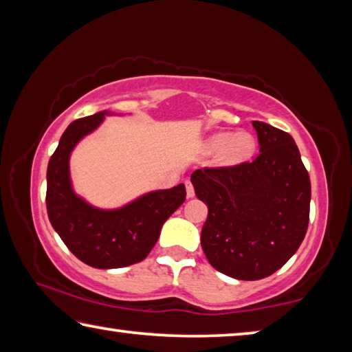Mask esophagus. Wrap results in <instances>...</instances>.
<instances>
[{
	"label": "esophagus",
	"instance_id": "esophagus-1",
	"mask_svg": "<svg viewBox=\"0 0 352 352\" xmlns=\"http://www.w3.org/2000/svg\"><path fill=\"white\" fill-rule=\"evenodd\" d=\"M184 186H186V195H188V199H192L194 195H195V190H194L192 183H190L189 180H186V182H184Z\"/></svg>",
	"mask_w": 352,
	"mask_h": 352
}]
</instances>
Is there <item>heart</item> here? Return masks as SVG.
<instances>
[{"instance_id":"1","label":"heart","mask_w":352,"mask_h":352,"mask_svg":"<svg viewBox=\"0 0 352 352\" xmlns=\"http://www.w3.org/2000/svg\"><path fill=\"white\" fill-rule=\"evenodd\" d=\"M205 152L216 153V163L223 168L248 162L256 151V141L248 132L211 135L204 144Z\"/></svg>"}]
</instances>
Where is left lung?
<instances>
[{
  "label": "left lung",
  "instance_id": "1",
  "mask_svg": "<svg viewBox=\"0 0 352 352\" xmlns=\"http://www.w3.org/2000/svg\"><path fill=\"white\" fill-rule=\"evenodd\" d=\"M259 155L252 163L194 170L195 195L208 205L201 248L223 275L256 281L281 269L305 239L311 178L289 133L253 121Z\"/></svg>",
  "mask_w": 352,
  "mask_h": 352
}]
</instances>
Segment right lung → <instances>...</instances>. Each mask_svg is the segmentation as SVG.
I'll return each instance as SVG.
<instances>
[{
	"label": "right lung",
	"instance_id": "obj_1",
	"mask_svg": "<svg viewBox=\"0 0 352 352\" xmlns=\"http://www.w3.org/2000/svg\"><path fill=\"white\" fill-rule=\"evenodd\" d=\"M109 111L76 119L65 130L47 164L46 210L52 228L77 259L94 269H121L141 262L158 241L162 226L186 200L180 183L152 190L118 210H99L76 195L69 155L83 136L96 130Z\"/></svg>",
	"mask_w": 352,
	"mask_h": 352
}]
</instances>
